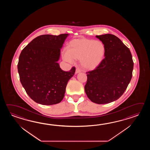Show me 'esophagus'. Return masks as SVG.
<instances>
[{
	"instance_id": "obj_1",
	"label": "esophagus",
	"mask_w": 150,
	"mask_h": 150,
	"mask_svg": "<svg viewBox=\"0 0 150 150\" xmlns=\"http://www.w3.org/2000/svg\"><path fill=\"white\" fill-rule=\"evenodd\" d=\"M80 72H81V70H80L79 69V68H76L75 73H76V74H78V73H79Z\"/></svg>"
}]
</instances>
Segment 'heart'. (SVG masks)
Masks as SVG:
<instances>
[{
  "mask_svg": "<svg viewBox=\"0 0 150 150\" xmlns=\"http://www.w3.org/2000/svg\"><path fill=\"white\" fill-rule=\"evenodd\" d=\"M106 48L99 40L86 38H76L71 41L67 49L63 52V59L73 63L74 59H80L81 65L87 70L98 67L105 56Z\"/></svg>",
  "mask_w": 150,
  "mask_h": 150,
  "instance_id": "heart-1",
  "label": "heart"
}]
</instances>
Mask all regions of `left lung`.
<instances>
[{
    "instance_id": "8db88e82",
    "label": "left lung",
    "mask_w": 150,
    "mask_h": 150,
    "mask_svg": "<svg viewBox=\"0 0 150 150\" xmlns=\"http://www.w3.org/2000/svg\"><path fill=\"white\" fill-rule=\"evenodd\" d=\"M96 37L106 48L105 58L94 70L87 72L85 91L91 101L105 104L119 99L130 82L134 62L129 49L115 35Z\"/></svg>"
}]
</instances>
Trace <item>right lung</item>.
I'll return each instance as SVG.
<instances>
[{
    "instance_id": "1",
    "label": "right lung",
    "mask_w": 150,
    "mask_h": 150,
    "mask_svg": "<svg viewBox=\"0 0 150 150\" xmlns=\"http://www.w3.org/2000/svg\"><path fill=\"white\" fill-rule=\"evenodd\" d=\"M68 34L42 35L33 39L20 54L18 70L27 94L35 102L52 105L64 98L67 82L76 68L61 69L57 62Z\"/></svg>"
}]
</instances>
